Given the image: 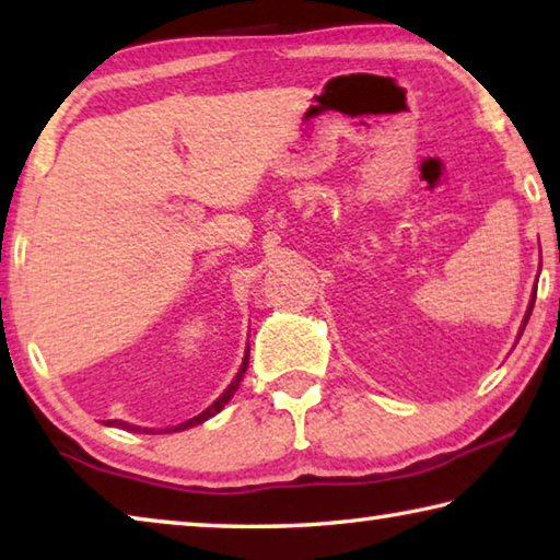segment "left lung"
<instances>
[{
	"label": "left lung",
	"mask_w": 560,
	"mask_h": 560,
	"mask_svg": "<svg viewBox=\"0 0 560 560\" xmlns=\"http://www.w3.org/2000/svg\"><path fill=\"white\" fill-rule=\"evenodd\" d=\"M534 301H536V299H530V306H528V314H526V320H528V316H530V308H534Z\"/></svg>",
	"instance_id": "1"
}]
</instances>
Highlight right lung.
I'll return each instance as SVG.
<instances>
[{"mask_svg":"<svg viewBox=\"0 0 560 560\" xmlns=\"http://www.w3.org/2000/svg\"><path fill=\"white\" fill-rule=\"evenodd\" d=\"M246 365H249V350H246V355H244V363H242V368H240V373H236V377L232 381V385L226 387V390L217 397V400L207 407V410L202 412V415H197V417H192V420H187V422H183V424H177V428H170L173 432H177V430H187V428H195V424H200V422H205V420H210V417H214L217 412L222 410V407L230 402V397L236 393V387H240V383H242V377H244V373H246ZM106 424H116V428H122V430H130V432H150V430H143V428H132V424H128V422H116V420H110V422H106ZM170 430H165V432H170Z\"/></svg>","mask_w":560,"mask_h":560,"instance_id":"obj_1","label":"right lung"}]
</instances>
